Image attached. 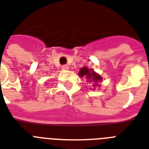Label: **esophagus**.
<instances>
[{"instance_id":"obj_1","label":"esophagus","mask_w":149,"mask_h":149,"mask_svg":"<svg viewBox=\"0 0 149 149\" xmlns=\"http://www.w3.org/2000/svg\"><path fill=\"white\" fill-rule=\"evenodd\" d=\"M62 69L64 70H69V66H68L67 65H62Z\"/></svg>"}]
</instances>
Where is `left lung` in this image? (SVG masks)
Segmentation results:
<instances>
[{"label": "left lung", "mask_w": 149, "mask_h": 149, "mask_svg": "<svg viewBox=\"0 0 149 149\" xmlns=\"http://www.w3.org/2000/svg\"><path fill=\"white\" fill-rule=\"evenodd\" d=\"M79 75L81 77H85L87 81L89 83H92L93 86H98V82L102 81V77L97 74V72H95L93 70H90L86 66H84L79 70Z\"/></svg>", "instance_id": "left-lung-1"}]
</instances>
